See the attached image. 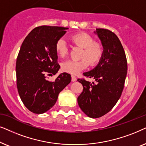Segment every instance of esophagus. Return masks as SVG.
Here are the masks:
<instances>
[{"label":"esophagus","mask_w":146,"mask_h":146,"mask_svg":"<svg viewBox=\"0 0 146 146\" xmlns=\"http://www.w3.org/2000/svg\"><path fill=\"white\" fill-rule=\"evenodd\" d=\"M76 80H77L76 77H75V75H71V81H73V82H74V81H75Z\"/></svg>","instance_id":"obj_1"}]
</instances>
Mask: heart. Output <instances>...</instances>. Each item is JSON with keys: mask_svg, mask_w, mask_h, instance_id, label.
<instances>
[{"mask_svg": "<svg viewBox=\"0 0 146 146\" xmlns=\"http://www.w3.org/2000/svg\"><path fill=\"white\" fill-rule=\"evenodd\" d=\"M69 39L75 45L82 48L79 60H67L61 64L62 71L72 75H76L88 67L96 66L100 63L104 54V45L95 41L91 35L79 32L71 35ZM55 50L58 55L65 57L68 53V47L65 40L59 38L55 44Z\"/></svg>", "mask_w": 146, "mask_h": 146, "instance_id": "heart-1", "label": "heart"}]
</instances>
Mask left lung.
<instances>
[{
  "label": "left lung",
  "mask_w": 146,
  "mask_h": 146,
  "mask_svg": "<svg viewBox=\"0 0 146 146\" xmlns=\"http://www.w3.org/2000/svg\"><path fill=\"white\" fill-rule=\"evenodd\" d=\"M96 33L104 45V56L94 69L83 75L97 83L77 79L83 87L77 98L79 106L91 118L106 115L115 106L121 96L127 71L125 51L116 35L106 29H98Z\"/></svg>",
  "instance_id": "8db88e82"
}]
</instances>
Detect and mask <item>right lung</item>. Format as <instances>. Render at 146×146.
<instances>
[{"label": "right lung", "instance_id": "right-lung-1", "mask_svg": "<svg viewBox=\"0 0 146 146\" xmlns=\"http://www.w3.org/2000/svg\"><path fill=\"white\" fill-rule=\"evenodd\" d=\"M68 28L37 27L29 33L21 46L16 62L17 86L23 104L31 112L41 114L55 104L59 93L71 82V75L61 73L51 81L57 63L55 44Z\"/></svg>", "mask_w": 146, "mask_h": 146}]
</instances>
